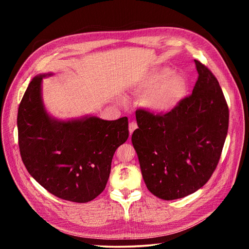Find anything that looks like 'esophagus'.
<instances>
[{"instance_id": "obj_1", "label": "esophagus", "mask_w": 249, "mask_h": 249, "mask_svg": "<svg viewBox=\"0 0 249 249\" xmlns=\"http://www.w3.org/2000/svg\"><path fill=\"white\" fill-rule=\"evenodd\" d=\"M137 124L135 123V122H132V123H130V124H129V132H130V135H132L133 134V132L137 129Z\"/></svg>"}]
</instances>
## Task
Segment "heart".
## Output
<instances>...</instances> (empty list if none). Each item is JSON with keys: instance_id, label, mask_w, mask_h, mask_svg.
Segmentation results:
<instances>
[{"instance_id": "1", "label": "heart", "mask_w": 249, "mask_h": 249, "mask_svg": "<svg viewBox=\"0 0 249 249\" xmlns=\"http://www.w3.org/2000/svg\"><path fill=\"white\" fill-rule=\"evenodd\" d=\"M133 90L143 95V106L149 112L164 115L175 110L183 100L186 83L169 67H155L133 83Z\"/></svg>"}]
</instances>
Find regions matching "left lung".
Segmentation results:
<instances>
[{
	"instance_id": "1",
	"label": "left lung",
	"mask_w": 249,
	"mask_h": 249,
	"mask_svg": "<svg viewBox=\"0 0 249 249\" xmlns=\"http://www.w3.org/2000/svg\"><path fill=\"white\" fill-rule=\"evenodd\" d=\"M192 94L164 115L136 111L132 135L142 178L157 197L172 200L205 185L217 166L229 129V108L217 79L194 60Z\"/></svg>"
}]
</instances>
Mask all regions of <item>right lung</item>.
I'll return each mask as SVG.
<instances>
[{
  "label": "right lung",
  "mask_w": 249,
  "mask_h": 249,
  "mask_svg": "<svg viewBox=\"0 0 249 249\" xmlns=\"http://www.w3.org/2000/svg\"><path fill=\"white\" fill-rule=\"evenodd\" d=\"M35 76L18 112V145L28 172L55 196L88 202L107 185L115 150L129 137L127 118L105 120L93 115L60 119L42 99V79Z\"/></svg>",
  "instance_id": "1"
}]
</instances>
